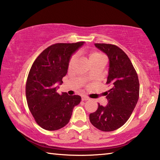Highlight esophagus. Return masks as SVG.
<instances>
[{
	"instance_id": "obj_1",
	"label": "esophagus",
	"mask_w": 160,
	"mask_h": 160,
	"mask_svg": "<svg viewBox=\"0 0 160 160\" xmlns=\"http://www.w3.org/2000/svg\"><path fill=\"white\" fill-rule=\"evenodd\" d=\"M89 100V98L87 96H82V101H88Z\"/></svg>"
}]
</instances>
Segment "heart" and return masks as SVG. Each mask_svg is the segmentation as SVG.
<instances>
[{
	"instance_id": "obj_1",
	"label": "heart",
	"mask_w": 160,
	"mask_h": 160,
	"mask_svg": "<svg viewBox=\"0 0 160 160\" xmlns=\"http://www.w3.org/2000/svg\"><path fill=\"white\" fill-rule=\"evenodd\" d=\"M88 55L89 62L92 63H92L98 62V61H99L101 59H105V57H104L103 55H102L101 53H99V52H89V53H88ZM75 59H76V56H75V55H72L70 59V61H69V63H68L69 67H71L72 65L73 64Z\"/></svg>"
}]
</instances>
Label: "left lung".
Instances as JSON below:
<instances>
[{
  "label": "left lung",
  "instance_id": "1",
  "mask_svg": "<svg viewBox=\"0 0 160 160\" xmlns=\"http://www.w3.org/2000/svg\"><path fill=\"white\" fill-rule=\"evenodd\" d=\"M95 46L108 55L109 71L107 85L111 89L106 92L108 103L98 104L94 112L90 113V122L103 132H112L120 128L129 120L139 97L137 72L129 58L118 46L95 43Z\"/></svg>",
  "mask_w": 160,
  "mask_h": 160
}]
</instances>
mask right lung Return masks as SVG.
I'll use <instances>...</instances> for the list:
<instances>
[{
	"mask_svg": "<svg viewBox=\"0 0 160 160\" xmlns=\"http://www.w3.org/2000/svg\"><path fill=\"white\" fill-rule=\"evenodd\" d=\"M84 42L56 43L36 58L26 83L27 104L36 123L42 129L54 131L68 123L73 108L81 97L57 92L55 84H62L67 73L71 56Z\"/></svg>",
	"mask_w": 160,
	"mask_h": 160,
	"instance_id": "add662e5",
	"label": "right lung"
}]
</instances>
